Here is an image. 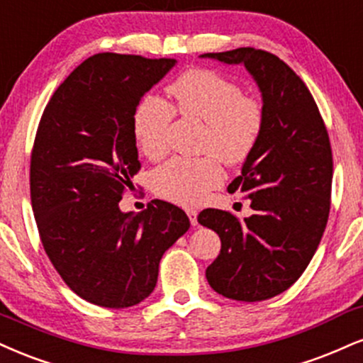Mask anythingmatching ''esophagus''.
<instances>
[{
	"instance_id": "34e87169",
	"label": "esophagus",
	"mask_w": 363,
	"mask_h": 363,
	"mask_svg": "<svg viewBox=\"0 0 363 363\" xmlns=\"http://www.w3.org/2000/svg\"><path fill=\"white\" fill-rule=\"evenodd\" d=\"M187 216H189L191 225H198V211H196V209H187Z\"/></svg>"
}]
</instances>
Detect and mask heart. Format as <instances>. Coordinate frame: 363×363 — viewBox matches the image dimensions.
<instances>
[{
  "instance_id": "heart-1",
  "label": "heart",
  "mask_w": 363,
  "mask_h": 363,
  "mask_svg": "<svg viewBox=\"0 0 363 363\" xmlns=\"http://www.w3.org/2000/svg\"><path fill=\"white\" fill-rule=\"evenodd\" d=\"M172 106L155 96H145L133 110L132 128L140 150L159 159L169 148L174 110L181 116L206 123L201 150L215 154L228 165L242 164L255 148L264 126V106L243 96L237 82L208 69H193L169 86ZM223 181L215 157H174L152 172V186L162 198L196 206Z\"/></svg>"
}]
</instances>
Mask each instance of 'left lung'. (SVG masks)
Masks as SVG:
<instances>
[{"instance_id": "obj_1", "label": "left lung", "mask_w": 363, "mask_h": 363, "mask_svg": "<svg viewBox=\"0 0 363 363\" xmlns=\"http://www.w3.org/2000/svg\"><path fill=\"white\" fill-rule=\"evenodd\" d=\"M199 57L243 65L264 106L259 142L228 186L250 199L253 215L238 220L209 208L198 216L221 240L208 284L228 299H270L306 270L326 228L333 179L328 132L306 84L279 57L252 47Z\"/></svg>"}]
</instances>
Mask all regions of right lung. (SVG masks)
Masks as SVG:
<instances>
[{
	"mask_svg": "<svg viewBox=\"0 0 363 363\" xmlns=\"http://www.w3.org/2000/svg\"><path fill=\"white\" fill-rule=\"evenodd\" d=\"M176 59L104 52L77 65L43 111L30 162V196L42 245L64 282L89 303L128 308L150 296L159 264L189 230L165 201L120 209L138 172L135 106Z\"/></svg>",
	"mask_w": 363,
	"mask_h": 363,
	"instance_id": "1",
	"label": "right lung"
}]
</instances>
